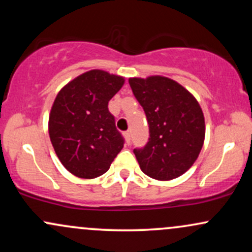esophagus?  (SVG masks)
<instances>
[{
  "mask_svg": "<svg viewBox=\"0 0 252 252\" xmlns=\"http://www.w3.org/2000/svg\"><path fill=\"white\" fill-rule=\"evenodd\" d=\"M123 136H124V140H126V143L129 144L130 143V132L129 131H126L123 134Z\"/></svg>",
  "mask_w": 252,
  "mask_h": 252,
  "instance_id": "esophagus-1",
  "label": "esophagus"
}]
</instances>
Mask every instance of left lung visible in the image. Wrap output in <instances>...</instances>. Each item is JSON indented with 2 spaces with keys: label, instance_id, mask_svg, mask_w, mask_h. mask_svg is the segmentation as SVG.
<instances>
[{
  "label": "left lung",
  "instance_id": "1",
  "mask_svg": "<svg viewBox=\"0 0 252 252\" xmlns=\"http://www.w3.org/2000/svg\"><path fill=\"white\" fill-rule=\"evenodd\" d=\"M132 94L146 112L149 141L134 149L140 168L155 180L168 181L186 173L205 140V118L198 100L170 78H129Z\"/></svg>",
  "mask_w": 252,
  "mask_h": 252
}]
</instances>
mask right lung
I'll return each mask as SVG.
<instances>
[{
    "instance_id": "1",
    "label": "right lung",
    "mask_w": 252,
    "mask_h": 252,
    "mask_svg": "<svg viewBox=\"0 0 252 252\" xmlns=\"http://www.w3.org/2000/svg\"><path fill=\"white\" fill-rule=\"evenodd\" d=\"M124 78L103 70L80 74L60 90L52 105L48 132L60 162L71 174L94 179L108 172L124 140L108 103Z\"/></svg>"
}]
</instances>
